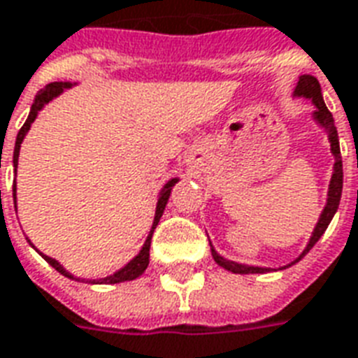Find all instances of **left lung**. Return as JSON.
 Instances as JSON below:
<instances>
[{
    "label": "left lung",
    "mask_w": 358,
    "mask_h": 358,
    "mask_svg": "<svg viewBox=\"0 0 358 358\" xmlns=\"http://www.w3.org/2000/svg\"><path fill=\"white\" fill-rule=\"evenodd\" d=\"M294 96L298 98H308L313 101V106H315V111H313V120H315L317 124L322 126L327 134H329V141H330V150H332V155H334V171H332V179H330L329 185V198H327V206L322 209L321 217L317 220L315 228H313V234H311L310 243L306 245V249L302 251V255L298 257L294 262L287 266H281L279 270H285V268H289V266L296 264L298 260H302L310 249L315 245L319 238H321L324 230L329 228L330 220L338 211V206H340V198H342V187H343V168H342V155H340V139H338V130H336L334 126V118H332V113L327 109L324 106V99H322V92H321V85H319V80L315 77H311V75H302L300 79H298V85L294 88ZM211 245V243H209ZM211 255H213L215 262L219 266H222L224 270L232 271V273H266V271H273V268H260V266H247V264H240V262H234V260H227L224 257H220L219 252L215 251L213 245H211Z\"/></svg>",
    "instance_id": "obj_1"
}]
</instances>
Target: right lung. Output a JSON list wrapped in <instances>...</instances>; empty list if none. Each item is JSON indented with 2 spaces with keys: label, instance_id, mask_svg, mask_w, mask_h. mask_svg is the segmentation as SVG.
Masks as SVG:
<instances>
[{
  "label": "right lung",
  "instance_id": "add662e5",
  "mask_svg": "<svg viewBox=\"0 0 358 358\" xmlns=\"http://www.w3.org/2000/svg\"><path fill=\"white\" fill-rule=\"evenodd\" d=\"M69 87H71V83H50V85H47V87L43 88L41 92H37L36 99H34V103H31V109H29L28 118H26V122H24V126L20 128V131H18V136H16L15 152H13V166H15V173H16V166H18V152H20V145H22L24 138H26V134H28L31 122H34V120L37 118V113L41 111L43 107L47 106L48 101H52L56 96H60V94ZM177 181H179V179H171V181L166 182V185H164V189L160 190V194H158V203H157V213H155V220H152V228H150L149 236H147V240H145V243H143V247H141L139 255H136V257H134V259H131L130 262L124 266V268H120L118 271H115L113 275H107V278H103V279H90L88 283H98V285L124 283V281H131V279L139 278V275H141V273L147 270V266H149L150 238H152V232H155L158 220H160V217H162V213H164V209H166L168 198H169V194H171V187H173ZM13 198H15V209H16V187L13 189ZM39 255H41L43 259L47 260L48 264L52 266L56 271H60L62 275H66V278H69V279H77V278H73V275H71V273H69V271H67L66 268L60 264V262H58V260L50 259V257L43 255V252H39ZM77 281H79V279H77Z\"/></svg>",
  "mask_w": 358,
  "mask_h": 358
}]
</instances>
